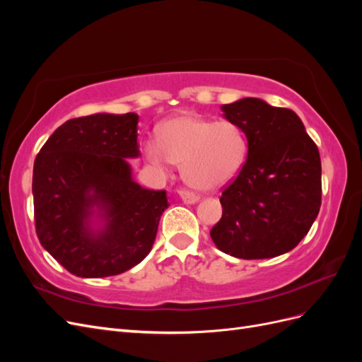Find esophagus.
Here are the masks:
<instances>
[{
    "mask_svg": "<svg viewBox=\"0 0 362 362\" xmlns=\"http://www.w3.org/2000/svg\"><path fill=\"white\" fill-rule=\"evenodd\" d=\"M180 198L185 202V204H194L199 201V196H196L193 192L190 190H180Z\"/></svg>",
    "mask_w": 362,
    "mask_h": 362,
    "instance_id": "obj_1",
    "label": "esophagus"
}]
</instances>
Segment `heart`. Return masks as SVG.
Here are the masks:
<instances>
[{
  "instance_id": "heart-1",
  "label": "heart",
  "mask_w": 362,
  "mask_h": 362,
  "mask_svg": "<svg viewBox=\"0 0 362 362\" xmlns=\"http://www.w3.org/2000/svg\"><path fill=\"white\" fill-rule=\"evenodd\" d=\"M144 152L152 166L168 170L182 166V177L192 187L217 190L242 170L247 154V137L233 120H213L182 115L166 120L158 140H146Z\"/></svg>"
}]
</instances>
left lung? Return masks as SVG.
I'll use <instances>...</instances> for the list:
<instances>
[{"label":"left lung","mask_w":362,"mask_h":362,"mask_svg":"<svg viewBox=\"0 0 362 362\" xmlns=\"http://www.w3.org/2000/svg\"><path fill=\"white\" fill-rule=\"evenodd\" d=\"M222 110L243 128L249 149L242 170L222 192V218L210 235L235 258L286 254L308 234L320 210L319 148L290 108L243 98Z\"/></svg>","instance_id":"8db88e82"}]
</instances>
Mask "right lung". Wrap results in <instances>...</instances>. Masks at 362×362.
Here are the masks:
<instances>
[{
  "label": "right lung",
  "mask_w": 362,
  "mask_h": 362,
  "mask_svg": "<svg viewBox=\"0 0 362 362\" xmlns=\"http://www.w3.org/2000/svg\"><path fill=\"white\" fill-rule=\"evenodd\" d=\"M136 113H98L59 127L33 168L35 223L40 245L81 278L119 275L152 249L166 192L131 177L125 158L139 157ZM97 206L105 226L88 221Z\"/></svg>",
  "instance_id": "right-lung-1"
}]
</instances>
